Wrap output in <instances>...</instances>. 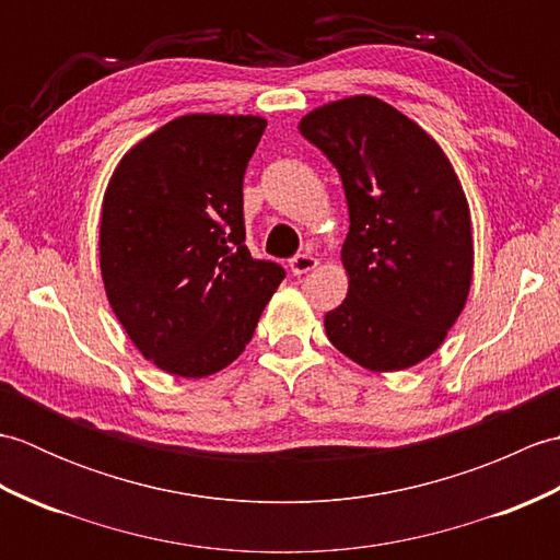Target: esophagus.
Returning <instances> with one entry per match:
<instances>
[{"instance_id": "obj_1", "label": "esophagus", "mask_w": 560, "mask_h": 560, "mask_svg": "<svg viewBox=\"0 0 560 560\" xmlns=\"http://www.w3.org/2000/svg\"><path fill=\"white\" fill-rule=\"evenodd\" d=\"M289 267H291L293 273H307V271H313L317 267V257L305 249V253L289 259Z\"/></svg>"}]
</instances>
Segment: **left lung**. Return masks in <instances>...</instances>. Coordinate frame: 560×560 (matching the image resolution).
<instances>
[{"mask_svg": "<svg viewBox=\"0 0 560 560\" xmlns=\"http://www.w3.org/2000/svg\"><path fill=\"white\" fill-rule=\"evenodd\" d=\"M299 129L335 163L349 205V293L325 315L329 341L373 373L421 363L471 287V217L455 168L423 127L375 96L319 105Z\"/></svg>", "mask_w": 560, "mask_h": 560, "instance_id": "1", "label": "left lung"}]
</instances>
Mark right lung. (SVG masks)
I'll list each match as a JSON object with an SVG mask.
<instances>
[{
  "instance_id": "obj_1",
  "label": "right lung",
  "mask_w": 560,
  "mask_h": 560,
  "mask_svg": "<svg viewBox=\"0 0 560 560\" xmlns=\"http://www.w3.org/2000/svg\"><path fill=\"white\" fill-rule=\"evenodd\" d=\"M265 127L259 115L175 117L105 187V295L139 353L171 375L231 365L287 277L245 247L243 177Z\"/></svg>"
}]
</instances>
